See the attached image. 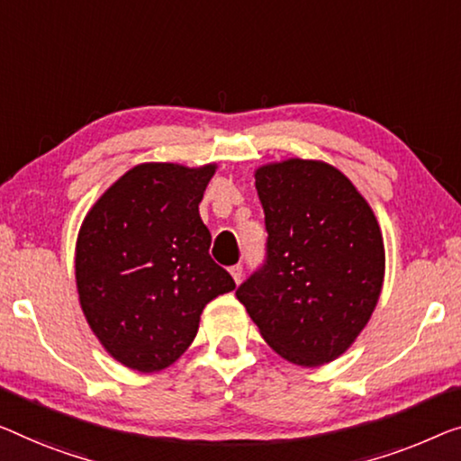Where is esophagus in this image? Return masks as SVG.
Segmentation results:
<instances>
[{"label":"esophagus","mask_w":461,"mask_h":461,"mask_svg":"<svg viewBox=\"0 0 461 461\" xmlns=\"http://www.w3.org/2000/svg\"><path fill=\"white\" fill-rule=\"evenodd\" d=\"M230 275H231V279L236 281V284H240V281H242V267H240V265L230 267Z\"/></svg>","instance_id":"34e87169"}]
</instances>
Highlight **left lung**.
<instances>
[{
  "label": "left lung",
  "mask_w": 461,
  "mask_h": 461,
  "mask_svg": "<svg viewBox=\"0 0 461 461\" xmlns=\"http://www.w3.org/2000/svg\"><path fill=\"white\" fill-rule=\"evenodd\" d=\"M254 184L269 257L236 296L281 358L322 366L352 348L381 298V225L331 163L300 157L265 163L254 169Z\"/></svg>",
  "instance_id": "8db88e82"
}]
</instances>
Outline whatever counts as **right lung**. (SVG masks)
Here are the masks:
<instances>
[{
  "label": "right lung",
  "mask_w": 461,
  "mask_h": 461,
  "mask_svg": "<svg viewBox=\"0 0 461 461\" xmlns=\"http://www.w3.org/2000/svg\"><path fill=\"white\" fill-rule=\"evenodd\" d=\"M217 163H139L82 219L74 275L82 314L123 366L159 373L194 341L204 306L236 290L209 257L198 203Z\"/></svg>",
  "instance_id": "1"
}]
</instances>
